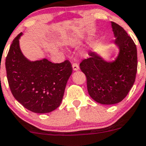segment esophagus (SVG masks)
<instances>
[{"label":"esophagus","mask_w":146,"mask_h":146,"mask_svg":"<svg viewBox=\"0 0 146 146\" xmlns=\"http://www.w3.org/2000/svg\"><path fill=\"white\" fill-rule=\"evenodd\" d=\"M72 69L74 71H77V70H79V67L77 63H74L72 64Z\"/></svg>","instance_id":"esophagus-1"}]
</instances>
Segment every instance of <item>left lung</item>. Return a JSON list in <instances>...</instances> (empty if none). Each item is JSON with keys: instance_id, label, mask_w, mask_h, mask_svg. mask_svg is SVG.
I'll use <instances>...</instances> for the list:
<instances>
[{"instance_id": "left-lung-1", "label": "left lung", "mask_w": 146, "mask_h": 146, "mask_svg": "<svg viewBox=\"0 0 146 146\" xmlns=\"http://www.w3.org/2000/svg\"><path fill=\"white\" fill-rule=\"evenodd\" d=\"M119 53L114 60H106L96 52L81 62L80 69L87 79L89 96L103 105L121 102L134 84L137 72V49L125 30L111 22Z\"/></svg>"}]
</instances>
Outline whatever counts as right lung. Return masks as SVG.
<instances>
[{
  "mask_svg": "<svg viewBox=\"0 0 146 146\" xmlns=\"http://www.w3.org/2000/svg\"><path fill=\"white\" fill-rule=\"evenodd\" d=\"M22 34L13 40L6 57L9 86L25 108L35 113H48L60 105L72 67L68 60L56 64L46 58L29 60L19 47Z\"/></svg>",
  "mask_w": 146,
  "mask_h": 146,
  "instance_id": "add662e5",
  "label": "right lung"
}]
</instances>
